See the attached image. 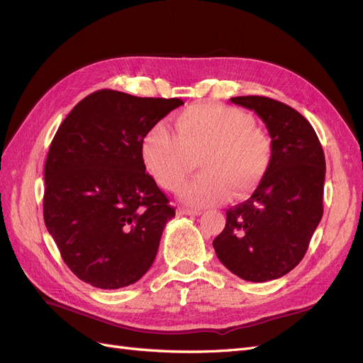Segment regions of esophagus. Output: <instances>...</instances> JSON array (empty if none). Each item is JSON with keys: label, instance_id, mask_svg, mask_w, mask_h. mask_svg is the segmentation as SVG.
<instances>
[{"label": "esophagus", "instance_id": "34e87169", "mask_svg": "<svg viewBox=\"0 0 363 363\" xmlns=\"http://www.w3.org/2000/svg\"><path fill=\"white\" fill-rule=\"evenodd\" d=\"M177 215H201V211H196V208H189V207H179L177 208Z\"/></svg>", "mask_w": 363, "mask_h": 363}]
</instances>
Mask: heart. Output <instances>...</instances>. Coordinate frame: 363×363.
Here are the masks:
<instances>
[{
	"label": "heart",
	"instance_id": "heart-1",
	"mask_svg": "<svg viewBox=\"0 0 363 363\" xmlns=\"http://www.w3.org/2000/svg\"><path fill=\"white\" fill-rule=\"evenodd\" d=\"M175 133L159 123L142 139L140 155L159 186L177 191L201 159L203 175L186 183L180 196L191 206H211L235 194L244 199L265 179L272 140L255 118L236 107L194 104L174 119Z\"/></svg>",
	"mask_w": 363,
	"mask_h": 363
}]
</instances>
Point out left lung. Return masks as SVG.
Returning a JSON list of instances; mask_svg holds the SVG:
<instances>
[{
    "instance_id": "8db88e82",
    "label": "left lung",
    "mask_w": 363,
    "mask_h": 363,
    "mask_svg": "<svg viewBox=\"0 0 363 363\" xmlns=\"http://www.w3.org/2000/svg\"><path fill=\"white\" fill-rule=\"evenodd\" d=\"M230 101L255 111L265 123L272 160L250 199L225 212L213 248L238 277L276 280L301 262L323 218L324 151L309 121L288 104L259 95Z\"/></svg>"
}]
</instances>
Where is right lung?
Instances as JSON below:
<instances>
[{
  "label": "right lung",
  "mask_w": 363,
  "mask_h": 363,
  "mask_svg": "<svg viewBox=\"0 0 363 363\" xmlns=\"http://www.w3.org/2000/svg\"><path fill=\"white\" fill-rule=\"evenodd\" d=\"M182 104L101 89L60 124L45 162L43 221L63 262L84 283L124 288L155 262L175 208L145 172L140 144Z\"/></svg>",
  "instance_id": "1"
}]
</instances>
